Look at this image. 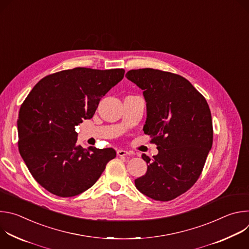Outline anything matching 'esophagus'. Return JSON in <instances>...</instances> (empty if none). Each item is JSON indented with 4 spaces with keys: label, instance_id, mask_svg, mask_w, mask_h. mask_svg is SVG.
Listing matches in <instances>:
<instances>
[{
    "label": "esophagus",
    "instance_id": "34e87169",
    "mask_svg": "<svg viewBox=\"0 0 249 249\" xmlns=\"http://www.w3.org/2000/svg\"><path fill=\"white\" fill-rule=\"evenodd\" d=\"M117 155L119 157H126V156H130L131 153L128 152V151H125V150H118L117 151Z\"/></svg>",
    "mask_w": 249,
    "mask_h": 249
}]
</instances>
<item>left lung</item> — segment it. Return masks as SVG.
Segmentation results:
<instances>
[{"label":"left lung","instance_id":"obj_1","mask_svg":"<svg viewBox=\"0 0 249 249\" xmlns=\"http://www.w3.org/2000/svg\"><path fill=\"white\" fill-rule=\"evenodd\" d=\"M147 102L143 131L159 154L143 155L148 169L135 179L137 189L157 201H170L199 178L213 144V124L205 97L185 78L151 68L131 70Z\"/></svg>","mask_w":249,"mask_h":249}]
</instances>
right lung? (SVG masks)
I'll return each mask as SVG.
<instances>
[{"instance_id":"add662e5","label":"right lung","mask_w":249,"mask_h":249,"mask_svg":"<svg viewBox=\"0 0 249 249\" xmlns=\"http://www.w3.org/2000/svg\"><path fill=\"white\" fill-rule=\"evenodd\" d=\"M123 69L75 68L40 80L20 106L18 150L33 178L50 193L73 197L90 188L111 149L78 145L76 126L90 119L98 103L124 77Z\"/></svg>"}]
</instances>
